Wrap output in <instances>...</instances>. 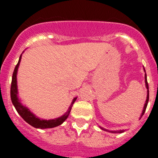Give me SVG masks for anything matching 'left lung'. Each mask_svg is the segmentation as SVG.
<instances>
[{"mask_svg":"<svg viewBox=\"0 0 158 158\" xmlns=\"http://www.w3.org/2000/svg\"><path fill=\"white\" fill-rule=\"evenodd\" d=\"M145 70V69H144ZM145 84H146V88L148 89V95H147V99H146V102L144 104V106H143V112H142V115H141V117L143 116V115L144 114L145 112V110H146V108H147V106H148V99H149V92H148V81H147V75L145 74ZM102 130H105V131H109V130H106V129H103V128L100 127ZM125 131V130H116V131H109V132H111V133H123Z\"/></svg>","mask_w":158,"mask_h":158,"instance_id":"8db88e82","label":"left lung"}]
</instances>
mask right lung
I'll use <instances>...</instances> for the list:
<instances>
[{"label":"right lung","instance_id":"1","mask_svg":"<svg viewBox=\"0 0 158 158\" xmlns=\"http://www.w3.org/2000/svg\"><path fill=\"white\" fill-rule=\"evenodd\" d=\"M21 56L22 54L19 56V60L18 64H16L15 68L14 69L13 75H12V82H11L10 86V98L12 103L15 106L16 110L18 111V113L20 115V116L23 118V120H25L26 122L28 123L29 125H32L34 128H39V129H48V128H54L56 127L58 125H61L62 123L64 122V120H66L67 117L69 116L70 110L74 102L76 101L77 98H74L73 102H72L71 105L69 106V110H67V112H65L64 115L58 117L56 119H52V120H42L37 117L35 115H33V113L31 112L29 109L28 107H26L25 106H23L21 103L19 99L18 98V89H17V71H18L19 65L20 63Z\"/></svg>","mask_w":158,"mask_h":158}]
</instances>
